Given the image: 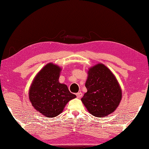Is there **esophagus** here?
Masks as SVG:
<instances>
[{
    "mask_svg": "<svg viewBox=\"0 0 149 149\" xmlns=\"http://www.w3.org/2000/svg\"><path fill=\"white\" fill-rule=\"evenodd\" d=\"M76 95H77V97L78 98H80L82 96V92H78Z\"/></svg>",
    "mask_w": 149,
    "mask_h": 149,
    "instance_id": "esophagus-1",
    "label": "esophagus"
}]
</instances>
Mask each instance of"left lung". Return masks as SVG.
Masks as SVG:
<instances>
[{
  "mask_svg": "<svg viewBox=\"0 0 149 149\" xmlns=\"http://www.w3.org/2000/svg\"><path fill=\"white\" fill-rule=\"evenodd\" d=\"M88 74L87 92L81 99L88 111L95 117L113 113L122 99V90L116 77L102 63L90 68Z\"/></svg>",
  "mask_w": 149,
  "mask_h": 149,
  "instance_id": "8db88e82",
  "label": "left lung"
}]
</instances>
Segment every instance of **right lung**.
I'll return each mask as SVG.
<instances>
[{"instance_id": "right-lung-1", "label": "right lung", "mask_w": 149, "mask_h": 149, "mask_svg": "<svg viewBox=\"0 0 149 149\" xmlns=\"http://www.w3.org/2000/svg\"><path fill=\"white\" fill-rule=\"evenodd\" d=\"M61 70V68L52 63L47 64L36 75L29 92L33 107L49 118L59 115L66 104L76 97L67 85L59 83Z\"/></svg>"}]
</instances>
